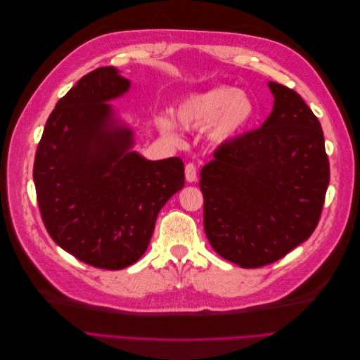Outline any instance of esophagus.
Segmentation results:
<instances>
[{
  "label": "esophagus",
  "mask_w": 360,
  "mask_h": 360,
  "mask_svg": "<svg viewBox=\"0 0 360 360\" xmlns=\"http://www.w3.org/2000/svg\"><path fill=\"white\" fill-rule=\"evenodd\" d=\"M184 172H186V180H188L189 183L197 181V167H195L193 163H188L186 169H184Z\"/></svg>",
  "instance_id": "esophagus-1"
}]
</instances>
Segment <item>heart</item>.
I'll list each match as a JSON object with an SVG mask.
<instances>
[{
	"instance_id": "b5f03b06",
	"label": "heart",
	"mask_w": 360,
	"mask_h": 360,
	"mask_svg": "<svg viewBox=\"0 0 360 360\" xmlns=\"http://www.w3.org/2000/svg\"><path fill=\"white\" fill-rule=\"evenodd\" d=\"M174 117L181 127L192 130L205 127L212 141L225 143L242 135L254 123L257 105L252 97L237 86L216 85L183 97L176 105ZM156 124L162 135L177 139V126L169 117H159Z\"/></svg>"
}]
</instances>
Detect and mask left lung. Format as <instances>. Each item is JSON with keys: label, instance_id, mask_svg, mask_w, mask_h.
Segmentation results:
<instances>
[{"label": "left lung", "instance_id": "1", "mask_svg": "<svg viewBox=\"0 0 360 360\" xmlns=\"http://www.w3.org/2000/svg\"><path fill=\"white\" fill-rule=\"evenodd\" d=\"M269 89L275 102L266 122L226 141L201 169L205 236L243 269L275 263L308 240L329 186L319 118L288 86Z\"/></svg>", "mask_w": 360, "mask_h": 360}]
</instances>
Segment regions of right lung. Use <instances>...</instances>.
<instances>
[{
	"label": "right lung",
	"instance_id": "obj_1",
	"mask_svg": "<svg viewBox=\"0 0 360 360\" xmlns=\"http://www.w3.org/2000/svg\"><path fill=\"white\" fill-rule=\"evenodd\" d=\"M129 89L115 68L82 76L51 112L32 169L52 240L97 269L136 263L160 209L184 186L180 158L147 160L130 150L132 129L106 103Z\"/></svg>",
	"mask_w": 360,
	"mask_h": 360
}]
</instances>
